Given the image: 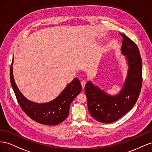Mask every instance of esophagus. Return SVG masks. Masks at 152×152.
<instances>
[{
	"label": "esophagus",
	"instance_id": "1",
	"mask_svg": "<svg viewBox=\"0 0 152 152\" xmlns=\"http://www.w3.org/2000/svg\"><path fill=\"white\" fill-rule=\"evenodd\" d=\"M81 86H82V88H83L84 89L85 84H86V81H85V80L81 81Z\"/></svg>",
	"mask_w": 152,
	"mask_h": 152
}]
</instances>
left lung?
<instances>
[{"label":"left lung","mask_w":152,"mask_h":152,"mask_svg":"<svg viewBox=\"0 0 152 152\" xmlns=\"http://www.w3.org/2000/svg\"><path fill=\"white\" fill-rule=\"evenodd\" d=\"M123 37L122 53L128 63L127 77L123 88L116 95H110L94 85L86 83L85 92L88 109L94 119L104 124L114 122L131 110L140 95L142 86V60L137 45L125 34Z\"/></svg>","instance_id":"obj_1"}]
</instances>
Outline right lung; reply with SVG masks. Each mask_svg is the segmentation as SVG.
<instances>
[{
  "label": "right lung",
  "instance_id": "add662e5",
  "mask_svg": "<svg viewBox=\"0 0 152 152\" xmlns=\"http://www.w3.org/2000/svg\"><path fill=\"white\" fill-rule=\"evenodd\" d=\"M12 64L13 59L10 67L11 86L17 101L25 113L36 122L48 125H57L66 120L69 115L71 102L81 90L80 80L77 78L74 79L53 101L46 103H36L28 100L17 87L12 73Z\"/></svg>",
  "mask_w": 152,
  "mask_h": 152
}]
</instances>
